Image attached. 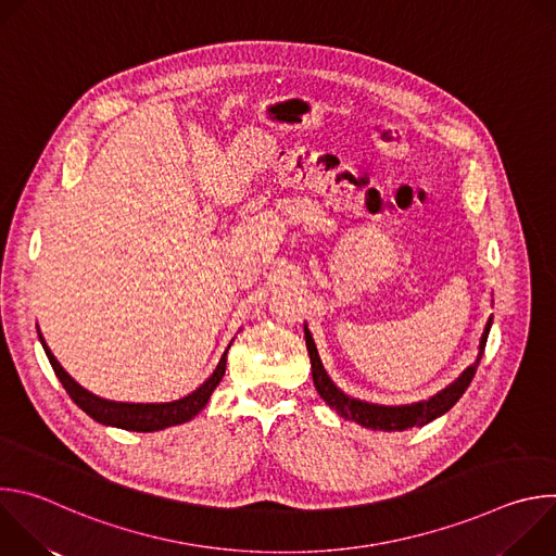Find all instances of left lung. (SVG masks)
<instances>
[{
    "instance_id": "obj_1",
    "label": "left lung",
    "mask_w": 556,
    "mask_h": 556,
    "mask_svg": "<svg viewBox=\"0 0 556 556\" xmlns=\"http://www.w3.org/2000/svg\"><path fill=\"white\" fill-rule=\"evenodd\" d=\"M491 324H493V316L489 319L482 341H480V354L478 361H475L470 367H466L462 371V376L451 382L446 389H442L440 393H435L433 399L425 401V403H416V405H405V407H382V405H369L356 399H350L345 395L326 374L324 363L319 358V352H316V345L312 341L309 330L305 328V345H307V354H309V363H312V380L316 391H319L321 399L345 420L358 422L365 429H378V431H407L412 427H425L431 420L440 418L442 414H446L459 399L462 393L466 391V387L470 384L475 371H478V365L482 361L484 348H486V339L491 332Z\"/></svg>"
}]
</instances>
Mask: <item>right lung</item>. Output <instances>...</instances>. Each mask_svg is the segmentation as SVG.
<instances>
[{
    "label": "right lung",
    "mask_w": 556,
    "mask_h": 556,
    "mask_svg": "<svg viewBox=\"0 0 556 556\" xmlns=\"http://www.w3.org/2000/svg\"><path fill=\"white\" fill-rule=\"evenodd\" d=\"M39 341L46 350V356L56 374V378L61 380L63 389L67 391L70 399L81 407L90 418H94L101 425H110V427H118L125 431H157L165 427H174V425H182L189 422L193 416H198L206 403L211 401L213 389L219 384L224 369H226V354L228 350L222 354L215 371L211 374V378L200 384L193 393L185 395L180 401L174 403H163V405H131V403H112V401H103L99 395L90 393L88 389H84L78 382H74L70 378V374L56 363V358L52 356V352L48 350L46 341L39 334Z\"/></svg>",
    "instance_id": "add662e5"
}]
</instances>
